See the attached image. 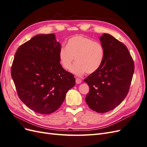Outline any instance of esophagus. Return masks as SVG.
Wrapping results in <instances>:
<instances>
[{
    "label": "esophagus",
    "instance_id": "esophagus-1",
    "mask_svg": "<svg viewBox=\"0 0 147 147\" xmlns=\"http://www.w3.org/2000/svg\"><path fill=\"white\" fill-rule=\"evenodd\" d=\"M82 82V80L81 79H80V78H76V83H77V84L81 83Z\"/></svg>",
    "mask_w": 147,
    "mask_h": 147
}]
</instances>
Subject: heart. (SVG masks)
Wrapping results in <instances>:
<instances>
[{
	"label": "heart",
	"mask_w": 147,
	"mask_h": 147,
	"mask_svg": "<svg viewBox=\"0 0 147 147\" xmlns=\"http://www.w3.org/2000/svg\"><path fill=\"white\" fill-rule=\"evenodd\" d=\"M105 48L99 42L88 37L79 35L68 40L66 47H62L58 52L59 63L66 70L71 69L74 58L76 63L72 72L81 76L96 72L104 63Z\"/></svg>",
	"instance_id": "heart-1"
}]
</instances>
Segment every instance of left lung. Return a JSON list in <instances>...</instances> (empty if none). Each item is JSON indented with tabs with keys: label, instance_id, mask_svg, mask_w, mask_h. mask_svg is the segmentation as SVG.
Instances as JSON below:
<instances>
[{
	"label": "left lung",
	"instance_id": "obj_1",
	"mask_svg": "<svg viewBox=\"0 0 147 147\" xmlns=\"http://www.w3.org/2000/svg\"><path fill=\"white\" fill-rule=\"evenodd\" d=\"M100 40L105 48L104 63L84 81L90 87L85 99L89 107L96 112L105 113L115 109L126 97L134 63L126 45L111 35L104 34Z\"/></svg>",
	"mask_w": 147,
	"mask_h": 147
}]
</instances>
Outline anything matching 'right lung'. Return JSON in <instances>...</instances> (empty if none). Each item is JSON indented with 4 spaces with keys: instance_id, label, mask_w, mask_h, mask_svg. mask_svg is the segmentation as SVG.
Returning a JSON list of instances; mask_svg holds the SVG:
<instances>
[{
    "instance_id": "right-lung-1",
    "label": "right lung",
    "mask_w": 147,
    "mask_h": 147,
    "mask_svg": "<svg viewBox=\"0 0 147 147\" xmlns=\"http://www.w3.org/2000/svg\"><path fill=\"white\" fill-rule=\"evenodd\" d=\"M61 47L54 34L37 35L21 45L15 55L11 75L18 95L37 113L55 112L75 84L74 75L59 63Z\"/></svg>"
}]
</instances>
